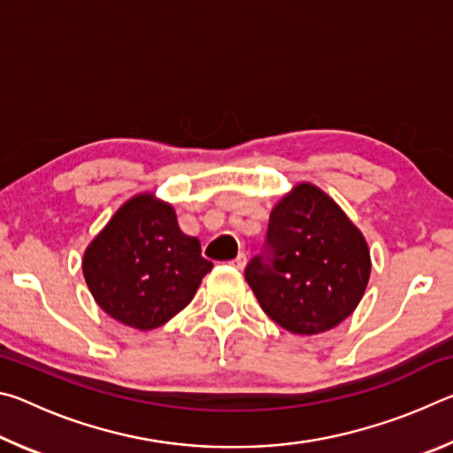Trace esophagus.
I'll return each mask as SVG.
<instances>
[{
	"instance_id": "esophagus-1",
	"label": "esophagus",
	"mask_w": 453,
	"mask_h": 453,
	"mask_svg": "<svg viewBox=\"0 0 453 453\" xmlns=\"http://www.w3.org/2000/svg\"><path fill=\"white\" fill-rule=\"evenodd\" d=\"M245 262H248V257H245V254H240V256H237V257L234 259L232 265H234V267H237V270H243V267H245Z\"/></svg>"
}]
</instances>
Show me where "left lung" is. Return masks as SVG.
Returning a JSON list of instances; mask_svg holds the SVG:
<instances>
[{"label":"left lung","instance_id":"8db88e82","mask_svg":"<svg viewBox=\"0 0 453 453\" xmlns=\"http://www.w3.org/2000/svg\"><path fill=\"white\" fill-rule=\"evenodd\" d=\"M270 256L245 267L262 310L297 335L324 334L349 318L372 273L364 234L326 191L302 181L273 205Z\"/></svg>","mask_w":453,"mask_h":453}]
</instances>
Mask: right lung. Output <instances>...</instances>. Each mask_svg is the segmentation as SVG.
<instances>
[{
  "label": "right lung",
  "instance_id": "add662e5",
  "mask_svg": "<svg viewBox=\"0 0 453 453\" xmlns=\"http://www.w3.org/2000/svg\"><path fill=\"white\" fill-rule=\"evenodd\" d=\"M213 264L178 226L172 203L150 191L129 197L83 251L96 303L119 324L156 329L194 300Z\"/></svg>",
  "mask_w": 453,
  "mask_h": 453
}]
</instances>
